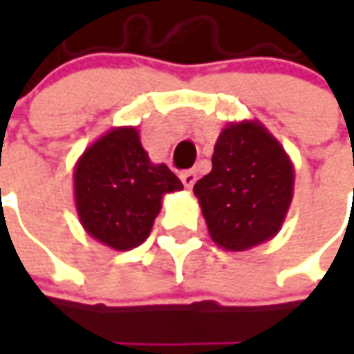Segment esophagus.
<instances>
[{"label":"esophagus","mask_w":354,"mask_h":354,"mask_svg":"<svg viewBox=\"0 0 354 354\" xmlns=\"http://www.w3.org/2000/svg\"><path fill=\"white\" fill-rule=\"evenodd\" d=\"M181 181H183L187 189H191L195 185V181H197V173L195 171H185V173H181Z\"/></svg>","instance_id":"esophagus-1"}]
</instances>
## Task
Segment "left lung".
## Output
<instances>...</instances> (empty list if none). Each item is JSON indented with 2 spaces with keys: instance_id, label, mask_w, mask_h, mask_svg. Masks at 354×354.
Returning a JSON list of instances; mask_svg holds the SVG:
<instances>
[{
  "instance_id": "1",
  "label": "left lung",
  "mask_w": 354,
  "mask_h": 354,
  "mask_svg": "<svg viewBox=\"0 0 354 354\" xmlns=\"http://www.w3.org/2000/svg\"><path fill=\"white\" fill-rule=\"evenodd\" d=\"M293 163L283 145L258 122H230L218 136L212 169L193 193L212 242L230 252L274 238L293 198Z\"/></svg>"
}]
</instances>
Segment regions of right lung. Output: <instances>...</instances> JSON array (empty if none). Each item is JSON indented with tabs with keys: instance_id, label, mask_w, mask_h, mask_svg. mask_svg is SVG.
Instances as JSON below:
<instances>
[{
	"instance_id": "add662e5",
	"label": "right lung",
	"mask_w": 354,
	"mask_h": 354,
	"mask_svg": "<svg viewBox=\"0 0 354 354\" xmlns=\"http://www.w3.org/2000/svg\"><path fill=\"white\" fill-rule=\"evenodd\" d=\"M183 183L165 163H151L131 126L112 128L75 165V203L90 236L118 252L149 236L167 193Z\"/></svg>"
}]
</instances>
